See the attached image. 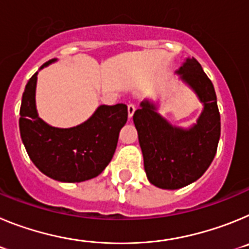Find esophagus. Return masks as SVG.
Here are the masks:
<instances>
[{
    "label": "esophagus",
    "instance_id": "obj_1",
    "mask_svg": "<svg viewBox=\"0 0 249 249\" xmlns=\"http://www.w3.org/2000/svg\"><path fill=\"white\" fill-rule=\"evenodd\" d=\"M127 109H128V117L132 118V116H133V113H135L136 111V106L135 105H128V107H127Z\"/></svg>",
    "mask_w": 249,
    "mask_h": 249
}]
</instances>
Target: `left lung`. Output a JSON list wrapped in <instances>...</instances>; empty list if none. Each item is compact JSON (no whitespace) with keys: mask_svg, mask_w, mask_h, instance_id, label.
<instances>
[{"mask_svg":"<svg viewBox=\"0 0 249 249\" xmlns=\"http://www.w3.org/2000/svg\"><path fill=\"white\" fill-rule=\"evenodd\" d=\"M176 74L203 105L195 124L175 126L151 100L142 101L133 114L147 178L162 190H178L197 181L212 163L221 136L214 87L198 61L188 57Z\"/></svg>","mask_w":249,"mask_h":249,"instance_id":"obj_1","label":"left lung"}]
</instances>
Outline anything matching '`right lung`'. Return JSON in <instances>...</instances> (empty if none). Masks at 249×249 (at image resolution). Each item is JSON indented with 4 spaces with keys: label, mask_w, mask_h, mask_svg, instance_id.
Here are the masks:
<instances>
[{
    "label": "right lung",
    "mask_w": 249,
    "mask_h": 249,
    "mask_svg": "<svg viewBox=\"0 0 249 249\" xmlns=\"http://www.w3.org/2000/svg\"><path fill=\"white\" fill-rule=\"evenodd\" d=\"M53 58L39 70L56 62ZM37 74L22 94L19 133L35 166L59 182H83L97 177L111 162L120 131L127 122V106L101 105L91 117L71 128L50 126L36 108Z\"/></svg>",
    "instance_id": "1"
}]
</instances>
